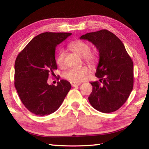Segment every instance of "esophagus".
<instances>
[{
  "instance_id": "34e87169",
  "label": "esophagus",
  "mask_w": 149,
  "mask_h": 149,
  "mask_svg": "<svg viewBox=\"0 0 149 149\" xmlns=\"http://www.w3.org/2000/svg\"><path fill=\"white\" fill-rule=\"evenodd\" d=\"M81 84V83H75V82H71V85L73 87H76L78 86V85H79Z\"/></svg>"
}]
</instances>
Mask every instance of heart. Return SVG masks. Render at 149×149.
Returning <instances> with one entry per match:
<instances>
[{"label": "heart", "instance_id": "b5f03b06", "mask_svg": "<svg viewBox=\"0 0 149 149\" xmlns=\"http://www.w3.org/2000/svg\"><path fill=\"white\" fill-rule=\"evenodd\" d=\"M72 51L75 52L79 56L84 57V59L89 65H94L97 62L98 56L95 52H90L91 47L87 42L77 40L72 42L70 45ZM64 52L63 50H60L56 56V63L58 66L63 68L64 66ZM89 74V69L84 65L78 68H73L70 69L64 74L65 79L72 82H79L84 80Z\"/></svg>", "mask_w": 149, "mask_h": 149}]
</instances>
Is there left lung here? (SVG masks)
<instances>
[{"label": "left lung", "mask_w": 149, "mask_h": 149, "mask_svg": "<svg viewBox=\"0 0 149 149\" xmlns=\"http://www.w3.org/2000/svg\"><path fill=\"white\" fill-rule=\"evenodd\" d=\"M80 39L91 42L99 52L95 75L100 82H91L90 104L101 112H114L124 104L133 89L132 60L121 40L107 29L88 33Z\"/></svg>", "instance_id": "1"}]
</instances>
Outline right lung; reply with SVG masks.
<instances>
[{
	"instance_id": "add662e5",
	"label": "right lung",
	"mask_w": 149,
	"mask_h": 149,
	"mask_svg": "<svg viewBox=\"0 0 149 149\" xmlns=\"http://www.w3.org/2000/svg\"><path fill=\"white\" fill-rule=\"evenodd\" d=\"M71 33L45 32L35 37L19 52L15 61L14 85L22 103L37 116L58 109L71 89L66 80L49 85L48 78L57 69L55 50Z\"/></svg>"
}]
</instances>
